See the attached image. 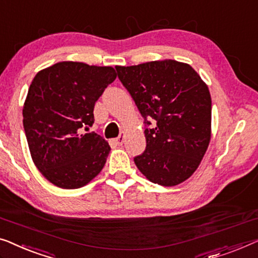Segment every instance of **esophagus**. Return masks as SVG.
Returning a JSON list of instances; mask_svg holds the SVG:
<instances>
[{
	"label": "esophagus",
	"mask_w": 258,
	"mask_h": 258,
	"mask_svg": "<svg viewBox=\"0 0 258 258\" xmlns=\"http://www.w3.org/2000/svg\"><path fill=\"white\" fill-rule=\"evenodd\" d=\"M123 142H124V135L118 136L117 138H115V140H114V143L116 145H122Z\"/></svg>",
	"instance_id": "esophagus-1"
}]
</instances>
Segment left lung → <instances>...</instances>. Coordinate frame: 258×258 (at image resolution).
Here are the masks:
<instances>
[{"label":"left lung","instance_id":"8db88e82","mask_svg":"<svg viewBox=\"0 0 258 258\" xmlns=\"http://www.w3.org/2000/svg\"><path fill=\"white\" fill-rule=\"evenodd\" d=\"M145 118L147 149L134 158L148 180L166 187L196 172L212 136V99L206 83L186 62L172 59L115 66Z\"/></svg>","mask_w":258,"mask_h":258}]
</instances>
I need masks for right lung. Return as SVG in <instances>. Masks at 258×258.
<instances>
[{"label": "right lung", "instance_id": "right-lung-1", "mask_svg": "<svg viewBox=\"0 0 258 258\" xmlns=\"http://www.w3.org/2000/svg\"><path fill=\"white\" fill-rule=\"evenodd\" d=\"M111 66L60 61L40 70L23 106V125L31 158L52 184L80 188L103 169L110 147L95 133V102L116 79Z\"/></svg>", "mask_w": 258, "mask_h": 258}]
</instances>
